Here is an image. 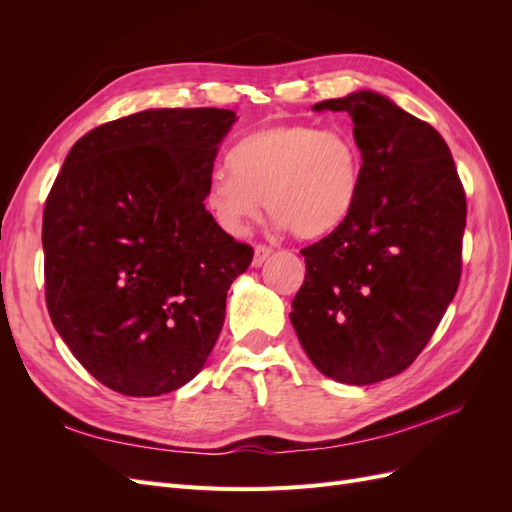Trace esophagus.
Returning a JSON list of instances; mask_svg holds the SVG:
<instances>
[{"instance_id": "obj_1", "label": "esophagus", "mask_w": 512, "mask_h": 512, "mask_svg": "<svg viewBox=\"0 0 512 512\" xmlns=\"http://www.w3.org/2000/svg\"><path fill=\"white\" fill-rule=\"evenodd\" d=\"M271 254H273V250L269 245H256L254 247V267H260Z\"/></svg>"}]
</instances>
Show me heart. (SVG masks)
Segmentation results:
<instances>
[{"label":"heart","instance_id":"b5f03b06","mask_svg":"<svg viewBox=\"0 0 512 512\" xmlns=\"http://www.w3.org/2000/svg\"><path fill=\"white\" fill-rule=\"evenodd\" d=\"M228 160L211 175L205 205L230 235L258 218L262 198L275 226L299 239L331 235L359 205L363 151L344 130L273 123L243 136Z\"/></svg>","mask_w":512,"mask_h":512}]
</instances>
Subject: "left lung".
<instances>
[{
  "label": "left lung",
  "instance_id": "8db88e82",
  "mask_svg": "<svg viewBox=\"0 0 512 512\" xmlns=\"http://www.w3.org/2000/svg\"><path fill=\"white\" fill-rule=\"evenodd\" d=\"M312 108L352 119L365 173L350 218L301 250L290 322L320 374L365 386L404 371L451 305L466 194L438 130L391 98L361 89Z\"/></svg>",
  "mask_w": 512,
  "mask_h": 512
}]
</instances>
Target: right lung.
<instances>
[{"instance_id": "obj_1", "label": "right lung", "mask_w": 512, "mask_h": 512, "mask_svg": "<svg viewBox=\"0 0 512 512\" xmlns=\"http://www.w3.org/2000/svg\"><path fill=\"white\" fill-rule=\"evenodd\" d=\"M224 108H147L70 149L42 218L46 307L91 376L156 397L205 367L254 250L205 209Z\"/></svg>"}]
</instances>
